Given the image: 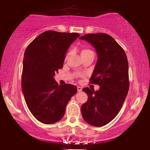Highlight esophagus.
I'll return each mask as SVG.
<instances>
[{
    "instance_id": "esophagus-1",
    "label": "esophagus",
    "mask_w": 150,
    "mask_h": 150,
    "mask_svg": "<svg viewBox=\"0 0 150 150\" xmlns=\"http://www.w3.org/2000/svg\"><path fill=\"white\" fill-rule=\"evenodd\" d=\"M77 89H78V92H81L82 90H83L81 87H77Z\"/></svg>"
}]
</instances>
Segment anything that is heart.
Wrapping results in <instances>:
<instances>
[{
  "instance_id": "heart-1",
  "label": "heart",
  "mask_w": 150,
  "mask_h": 150,
  "mask_svg": "<svg viewBox=\"0 0 150 150\" xmlns=\"http://www.w3.org/2000/svg\"><path fill=\"white\" fill-rule=\"evenodd\" d=\"M90 51H91V50H89V49H84V50H83V51H82L81 54H83V53H86V52H90Z\"/></svg>"
}]
</instances>
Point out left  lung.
<instances>
[{
  "label": "left lung",
  "instance_id": "left-lung-1",
  "mask_svg": "<svg viewBox=\"0 0 150 150\" xmlns=\"http://www.w3.org/2000/svg\"><path fill=\"white\" fill-rule=\"evenodd\" d=\"M79 39L89 42L98 54L90 83L100 85L98 91L83 89L88 96L81 106L83 117L93 126H104L119 113L129 89L128 62L124 49L106 33H91Z\"/></svg>",
  "mask_w": 150,
  "mask_h": 150
}]
</instances>
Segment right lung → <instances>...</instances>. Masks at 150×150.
<instances>
[{"label": "right lung", "instance_id": "right-lung-1", "mask_svg": "<svg viewBox=\"0 0 150 150\" xmlns=\"http://www.w3.org/2000/svg\"><path fill=\"white\" fill-rule=\"evenodd\" d=\"M79 37L76 33L48 30L37 37L26 48L22 92L30 112L43 124H52L60 120L67 102L76 93L75 85H59L54 76L63 68L65 54Z\"/></svg>", "mask_w": 150, "mask_h": 150}]
</instances>
